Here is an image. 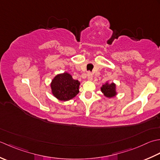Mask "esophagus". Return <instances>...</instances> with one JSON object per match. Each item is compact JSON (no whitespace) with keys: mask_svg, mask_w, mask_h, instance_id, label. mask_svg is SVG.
Returning a JSON list of instances; mask_svg holds the SVG:
<instances>
[{"mask_svg":"<svg viewBox=\"0 0 160 160\" xmlns=\"http://www.w3.org/2000/svg\"><path fill=\"white\" fill-rule=\"evenodd\" d=\"M87 76H88V79L89 80H92V72H88L87 74Z\"/></svg>","mask_w":160,"mask_h":160,"instance_id":"1","label":"esophagus"}]
</instances>
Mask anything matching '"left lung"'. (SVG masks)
<instances>
[{
    "label": "left lung",
    "instance_id": "1",
    "mask_svg": "<svg viewBox=\"0 0 160 160\" xmlns=\"http://www.w3.org/2000/svg\"><path fill=\"white\" fill-rule=\"evenodd\" d=\"M102 92L104 94V95L107 97H112L115 96L116 94L115 92V83H106L103 85L102 88Z\"/></svg>",
    "mask_w": 160,
    "mask_h": 160
}]
</instances>
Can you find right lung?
Masks as SVG:
<instances>
[{"label": "right lung", "instance_id": "1", "mask_svg": "<svg viewBox=\"0 0 160 160\" xmlns=\"http://www.w3.org/2000/svg\"><path fill=\"white\" fill-rule=\"evenodd\" d=\"M79 81L72 79L67 72L58 74L52 81V91L54 97L61 101H68L79 93Z\"/></svg>", "mask_w": 160, "mask_h": 160}]
</instances>
